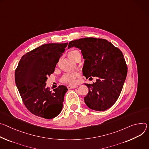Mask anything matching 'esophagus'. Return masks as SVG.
Listing matches in <instances>:
<instances>
[{
    "label": "esophagus",
    "instance_id": "esophagus-1",
    "mask_svg": "<svg viewBox=\"0 0 149 149\" xmlns=\"http://www.w3.org/2000/svg\"><path fill=\"white\" fill-rule=\"evenodd\" d=\"M77 87V86L76 85H68L67 86V88L69 89H74V88H76Z\"/></svg>",
    "mask_w": 149,
    "mask_h": 149
}]
</instances>
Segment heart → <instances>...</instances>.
<instances>
[{
  "instance_id": "heart-1",
  "label": "heart",
  "mask_w": 149,
  "mask_h": 149,
  "mask_svg": "<svg viewBox=\"0 0 149 149\" xmlns=\"http://www.w3.org/2000/svg\"><path fill=\"white\" fill-rule=\"evenodd\" d=\"M69 57L74 60L77 57H81L80 53L78 50H72L69 53ZM79 74L78 73H64L60 78V80L61 83L65 84H74L77 81V78L79 76Z\"/></svg>"
}]
</instances>
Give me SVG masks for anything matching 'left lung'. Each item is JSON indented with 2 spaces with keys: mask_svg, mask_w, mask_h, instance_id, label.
I'll return each instance as SVG.
<instances>
[{
  "mask_svg": "<svg viewBox=\"0 0 149 149\" xmlns=\"http://www.w3.org/2000/svg\"><path fill=\"white\" fill-rule=\"evenodd\" d=\"M80 49L85 60L83 74L86 79L97 77L96 81L85 84L89 92L84 97L91 109L104 111L117 101L127 74V65L122 52L102 38H80L69 43L68 48Z\"/></svg>",
  "mask_w": 149,
  "mask_h": 149,
  "instance_id": "left-lung-1",
  "label": "left lung"
}]
</instances>
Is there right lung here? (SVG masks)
<instances>
[{
	"instance_id": "add662e5",
	"label": "right lung",
	"mask_w": 149,
	"mask_h": 149,
	"mask_svg": "<svg viewBox=\"0 0 149 149\" xmlns=\"http://www.w3.org/2000/svg\"><path fill=\"white\" fill-rule=\"evenodd\" d=\"M68 43H49L32 49L20 60L15 72V83L22 101L32 113L52 119L60 113L65 92V86L53 91L46 87L47 76L54 72L56 65Z\"/></svg>"
}]
</instances>
